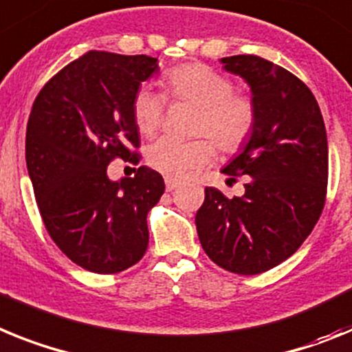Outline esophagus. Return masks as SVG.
Returning <instances> with one entry per match:
<instances>
[{
	"mask_svg": "<svg viewBox=\"0 0 352 352\" xmlns=\"http://www.w3.org/2000/svg\"><path fill=\"white\" fill-rule=\"evenodd\" d=\"M164 184H166V191H173V189H177L180 186L179 180L175 179H166L164 180Z\"/></svg>",
	"mask_w": 352,
	"mask_h": 352,
	"instance_id": "esophagus-1",
	"label": "esophagus"
}]
</instances>
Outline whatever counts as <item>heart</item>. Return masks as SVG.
I'll use <instances>...</instances> for the list:
<instances>
[{"label":"heart","instance_id":"b5f03b06","mask_svg":"<svg viewBox=\"0 0 352 352\" xmlns=\"http://www.w3.org/2000/svg\"><path fill=\"white\" fill-rule=\"evenodd\" d=\"M170 99L197 106L191 133L198 138L177 142L161 138L146 151V163L166 179H184L214 159V145L223 152L241 151L256 124L255 104L237 94L230 78L204 63H186L164 76ZM166 100L151 87H140L133 97L134 124L143 136H154L164 118ZM211 139L209 140L208 138Z\"/></svg>","mask_w":352,"mask_h":352}]
</instances>
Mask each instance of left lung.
<instances>
[{"mask_svg":"<svg viewBox=\"0 0 352 352\" xmlns=\"http://www.w3.org/2000/svg\"><path fill=\"white\" fill-rule=\"evenodd\" d=\"M250 85L256 124L244 151L223 173L246 175L243 197L206 188L197 232L214 264L258 274L305 243L326 204L328 138L310 88L283 67L255 54L221 58Z\"/></svg>","mask_w":352,"mask_h":352,"instance_id":"1","label":"left lung"}]
</instances>
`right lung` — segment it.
Returning a JSON list of instances; mask_svg holds the SVG:
<instances>
[{"label": "right lung", "mask_w": 352, "mask_h": 352, "mask_svg": "<svg viewBox=\"0 0 352 352\" xmlns=\"http://www.w3.org/2000/svg\"><path fill=\"white\" fill-rule=\"evenodd\" d=\"M157 70L145 54L88 51L49 79L30 113L26 164L44 227L91 273L125 271L148 246L146 214L164 193L163 177L140 166L113 182L108 164L140 163L133 97Z\"/></svg>", "instance_id": "obj_1"}]
</instances>
